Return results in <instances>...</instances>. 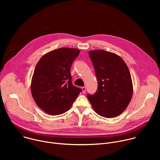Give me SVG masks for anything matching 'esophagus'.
<instances>
[{
	"instance_id": "esophagus-1",
	"label": "esophagus",
	"mask_w": 160,
	"mask_h": 160,
	"mask_svg": "<svg viewBox=\"0 0 160 160\" xmlns=\"http://www.w3.org/2000/svg\"><path fill=\"white\" fill-rule=\"evenodd\" d=\"M82 90L83 93H85V91H86V87H82Z\"/></svg>"
}]
</instances>
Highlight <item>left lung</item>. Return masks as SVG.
I'll list each match as a JSON object with an SVG mask.
<instances>
[{
  "label": "left lung",
  "mask_w": 160,
  "mask_h": 160,
  "mask_svg": "<svg viewBox=\"0 0 160 160\" xmlns=\"http://www.w3.org/2000/svg\"><path fill=\"white\" fill-rule=\"evenodd\" d=\"M98 79V87L87 98L94 111L105 118L116 117L130 103L133 85L130 71L118 55L104 50L88 52Z\"/></svg>",
  "instance_id": "8db88e82"
}]
</instances>
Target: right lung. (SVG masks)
Wrapping results in <instances>:
<instances>
[{"label": "right lung", "mask_w": 160, "mask_h": 160, "mask_svg": "<svg viewBox=\"0 0 160 160\" xmlns=\"http://www.w3.org/2000/svg\"><path fill=\"white\" fill-rule=\"evenodd\" d=\"M80 52L59 48L44 54L35 66L31 82L32 97L49 115H58L69 110L82 91L72 84L70 72Z\"/></svg>", "instance_id": "obj_1"}]
</instances>
